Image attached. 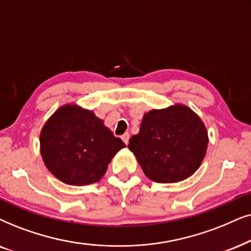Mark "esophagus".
Here are the masks:
<instances>
[{"label": "esophagus", "mask_w": 251, "mask_h": 251, "mask_svg": "<svg viewBox=\"0 0 251 251\" xmlns=\"http://www.w3.org/2000/svg\"><path fill=\"white\" fill-rule=\"evenodd\" d=\"M122 140L124 142H125V145L127 146L128 145V140H129V134L128 133H125V134L122 135Z\"/></svg>", "instance_id": "obj_1"}]
</instances>
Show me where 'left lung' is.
Wrapping results in <instances>:
<instances>
[{
  "mask_svg": "<svg viewBox=\"0 0 251 251\" xmlns=\"http://www.w3.org/2000/svg\"><path fill=\"white\" fill-rule=\"evenodd\" d=\"M208 142V131L199 115L176 103L146 112L139 133L129 139L128 148L150 180L173 183L198 171Z\"/></svg>",
  "mask_w": 251,
  "mask_h": 251,
  "instance_id": "8db88e82",
  "label": "left lung"
}]
</instances>
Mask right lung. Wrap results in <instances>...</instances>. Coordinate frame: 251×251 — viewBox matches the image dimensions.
<instances>
[{"label":"right lung","mask_w":251,"mask_h":251,"mask_svg":"<svg viewBox=\"0 0 251 251\" xmlns=\"http://www.w3.org/2000/svg\"><path fill=\"white\" fill-rule=\"evenodd\" d=\"M123 148L125 143L92 110L72 103L59 106L40 133V152L46 168L66 185L100 181Z\"/></svg>","instance_id":"1"}]
</instances>
